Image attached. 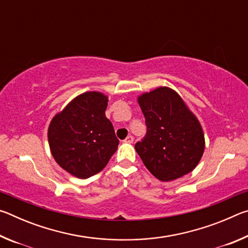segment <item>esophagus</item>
<instances>
[{
    "instance_id": "34e87169",
    "label": "esophagus",
    "mask_w": 248,
    "mask_h": 248,
    "mask_svg": "<svg viewBox=\"0 0 248 248\" xmlns=\"http://www.w3.org/2000/svg\"><path fill=\"white\" fill-rule=\"evenodd\" d=\"M124 142H125V143H132V142H133V137L132 136H128L124 139Z\"/></svg>"
}]
</instances>
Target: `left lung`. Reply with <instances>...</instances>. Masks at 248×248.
<instances>
[{
  "label": "left lung",
  "instance_id": "1",
  "mask_svg": "<svg viewBox=\"0 0 248 248\" xmlns=\"http://www.w3.org/2000/svg\"><path fill=\"white\" fill-rule=\"evenodd\" d=\"M138 103L146 134L134 148L146 169L162 182L190 173L204 151L203 131L196 116L170 87L142 94Z\"/></svg>",
  "mask_w": 248,
  "mask_h": 248
}]
</instances>
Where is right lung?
I'll return each instance as SVG.
<instances>
[{
	"instance_id": "obj_1",
	"label": "right lung",
	"mask_w": 248,
	"mask_h": 248,
	"mask_svg": "<svg viewBox=\"0 0 248 248\" xmlns=\"http://www.w3.org/2000/svg\"><path fill=\"white\" fill-rule=\"evenodd\" d=\"M107 96L86 92L53 117L48 129L51 154L62 169L78 178L99 173L112 156L119 140L106 118Z\"/></svg>"
}]
</instances>
